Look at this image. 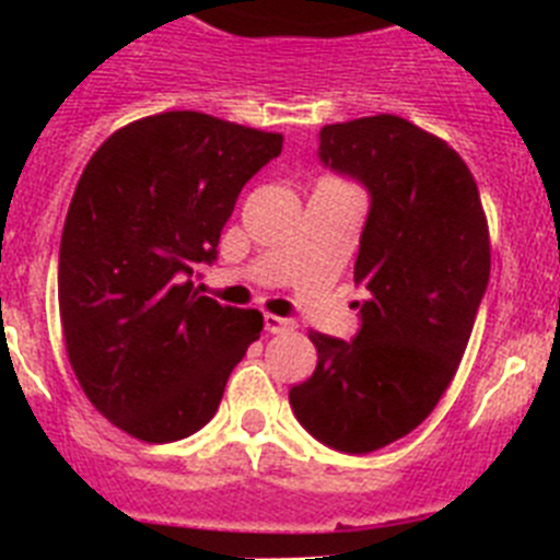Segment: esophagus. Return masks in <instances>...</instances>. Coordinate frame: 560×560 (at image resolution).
Instances as JSON below:
<instances>
[{
  "label": "esophagus",
  "mask_w": 560,
  "mask_h": 560,
  "mask_svg": "<svg viewBox=\"0 0 560 560\" xmlns=\"http://www.w3.org/2000/svg\"><path fill=\"white\" fill-rule=\"evenodd\" d=\"M264 325L269 334H291V330L296 328L294 319H289V316H277V314H266Z\"/></svg>",
  "instance_id": "34e87169"
}]
</instances>
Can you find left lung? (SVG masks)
<instances>
[{"mask_svg": "<svg viewBox=\"0 0 560 560\" xmlns=\"http://www.w3.org/2000/svg\"><path fill=\"white\" fill-rule=\"evenodd\" d=\"M319 156L373 196L353 269L368 300L353 341L308 330L316 370L289 400L325 446L368 454L420 427L457 375L491 235L463 156L398 114L325 126Z\"/></svg>", "mask_w": 560, "mask_h": 560, "instance_id": "8db88e82", "label": "left lung"}]
</instances>
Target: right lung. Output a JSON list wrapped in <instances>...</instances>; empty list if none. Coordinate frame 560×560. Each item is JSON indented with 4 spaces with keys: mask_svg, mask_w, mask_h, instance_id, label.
<instances>
[{
    "mask_svg": "<svg viewBox=\"0 0 560 560\" xmlns=\"http://www.w3.org/2000/svg\"><path fill=\"white\" fill-rule=\"evenodd\" d=\"M283 133L201 112L133 120L92 153L63 221L58 311L92 407L142 443H173L215 415L264 314L192 289L237 192Z\"/></svg>",
    "mask_w": 560,
    "mask_h": 560,
    "instance_id": "add662e5",
    "label": "right lung"
}]
</instances>
